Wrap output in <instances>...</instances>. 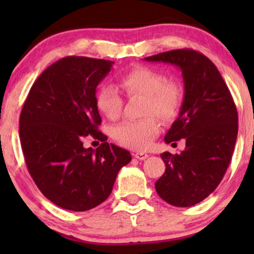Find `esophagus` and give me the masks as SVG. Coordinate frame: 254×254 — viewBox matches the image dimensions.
<instances>
[{"instance_id":"esophagus-1","label":"esophagus","mask_w":254,"mask_h":254,"mask_svg":"<svg viewBox=\"0 0 254 254\" xmlns=\"http://www.w3.org/2000/svg\"><path fill=\"white\" fill-rule=\"evenodd\" d=\"M134 157L138 159V161H144V159L148 158V154H145V152H136V154H134Z\"/></svg>"}]
</instances>
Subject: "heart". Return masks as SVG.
<instances>
[{"label":"heart","mask_w":254,"mask_h":254,"mask_svg":"<svg viewBox=\"0 0 254 254\" xmlns=\"http://www.w3.org/2000/svg\"><path fill=\"white\" fill-rule=\"evenodd\" d=\"M120 84L128 96H144L143 119L126 120L113 128V138L124 147L144 150L150 147L159 131V119L170 121L177 116L182 104V89L175 81H165L164 75L155 69L138 65L120 76ZM96 106L111 120L119 118L123 98L114 86L102 85L96 92Z\"/></svg>","instance_id":"b5f03b06"}]
</instances>
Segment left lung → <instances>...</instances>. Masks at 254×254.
<instances>
[{"label": "left lung", "mask_w": 254, "mask_h": 254, "mask_svg": "<svg viewBox=\"0 0 254 254\" xmlns=\"http://www.w3.org/2000/svg\"><path fill=\"white\" fill-rule=\"evenodd\" d=\"M144 60L182 70V109L164 141L185 138L186 147L180 154L161 155L166 169L155 189L172 206H194L214 192L230 164L238 133L237 109L216 65L199 52L183 48Z\"/></svg>", "instance_id": "obj_1"}]
</instances>
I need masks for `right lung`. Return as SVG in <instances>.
<instances>
[{
    "label": "right lung",
    "instance_id": "obj_1",
    "mask_svg": "<svg viewBox=\"0 0 254 254\" xmlns=\"http://www.w3.org/2000/svg\"><path fill=\"white\" fill-rule=\"evenodd\" d=\"M114 62L65 57L45 69L33 83L19 117L25 163L40 192L57 206L72 211L92 209L112 192L129 151L107 143L96 90ZM102 140L84 148L88 135Z\"/></svg>",
    "mask_w": 254,
    "mask_h": 254
}]
</instances>
